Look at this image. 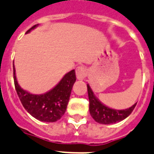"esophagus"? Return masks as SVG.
Here are the masks:
<instances>
[{"instance_id": "1", "label": "esophagus", "mask_w": 154, "mask_h": 154, "mask_svg": "<svg viewBox=\"0 0 154 154\" xmlns=\"http://www.w3.org/2000/svg\"><path fill=\"white\" fill-rule=\"evenodd\" d=\"M75 74H76V77H77V79H79V80H82V79H83L85 78V76H86L85 68H84L83 66H78V67L76 68Z\"/></svg>"}]
</instances>
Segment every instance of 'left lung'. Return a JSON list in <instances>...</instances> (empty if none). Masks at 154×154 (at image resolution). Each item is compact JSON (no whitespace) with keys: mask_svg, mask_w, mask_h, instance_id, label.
Masks as SVG:
<instances>
[{"mask_svg":"<svg viewBox=\"0 0 154 154\" xmlns=\"http://www.w3.org/2000/svg\"><path fill=\"white\" fill-rule=\"evenodd\" d=\"M88 93L89 98V111L91 116L96 122L103 125H110L120 122L128 117L133 111L137 103L124 110H116L105 106L94 95L93 91L88 84Z\"/></svg>","mask_w":154,"mask_h":154,"instance_id":"1","label":"left lung"}]
</instances>
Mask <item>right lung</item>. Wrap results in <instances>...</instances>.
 Returning <instances> with one entry per match:
<instances>
[{
    "label": "right lung",
    "mask_w": 154,
    "mask_h": 154,
    "mask_svg": "<svg viewBox=\"0 0 154 154\" xmlns=\"http://www.w3.org/2000/svg\"><path fill=\"white\" fill-rule=\"evenodd\" d=\"M38 25L27 30L26 34L34 29ZM14 79L17 93L25 109L37 120L44 122H55L66 112L76 76L75 70L69 71L53 89L42 95L30 94L19 86L17 81L14 65Z\"/></svg>",
    "instance_id": "right-lung-1"
}]
</instances>
